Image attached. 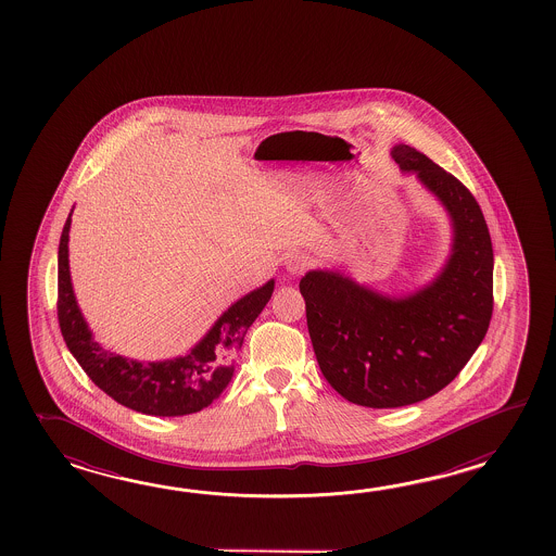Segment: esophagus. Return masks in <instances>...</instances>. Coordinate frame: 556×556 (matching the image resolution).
<instances>
[{
	"mask_svg": "<svg viewBox=\"0 0 556 556\" xmlns=\"http://www.w3.org/2000/svg\"><path fill=\"white\" fill-rule=\"evenodd\" d=\"M309 264H312V261L307 258L304 252H294V254L288 256L286 268H288V273L290 274H302L306 273L307 268H309Z\"/></svg>",
	"mask_w": 556,
	"mask_h": 556,
	"instance_id": "1",
	"label": "esophagus"
}]
</instances>
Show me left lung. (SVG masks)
<instances>
[{
	"instance_id": "8db88e82",
	"label": "left lung",
	"mask_w": 556,
	"mask_h": 556,
	"mask_svg": "<svg viewBox=\"0 0 556 556\" xmlns=\"http://www.w3.org/2000/svg\"><path fill=\"white\" fill-rule=\"evenodd\" d=\"M453 220L443 273L407 298H386L340 273L300 280L319 369L348 402L388 409L450 386L483 342L493 316V244L479 202L459 178L409 144L393 147Z\"/></svg>"
}]
</instances>
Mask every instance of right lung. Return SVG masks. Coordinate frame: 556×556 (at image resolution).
<instances>
[{"label": "right lung", "instance_id": "obj_1", "mask_svg": "<svg viewBox=\"0 0 556 556\" xmlns=\"http://www.w3.org/2000/svg\"><path fill=\"white\" fill-rule=\"evenodd\" d=\"M70 226L72 214L60 240L58 319L61 336L85 374L109 397L139 414L177 417L208 407L230 383L235 357L252 321L268 304L274 280L228 307L189 354L153 364L132 362L94 342L77 307L67 258Z\"/></svg>", "mask_w": 556, "mask_h": 556}]
</instances>
